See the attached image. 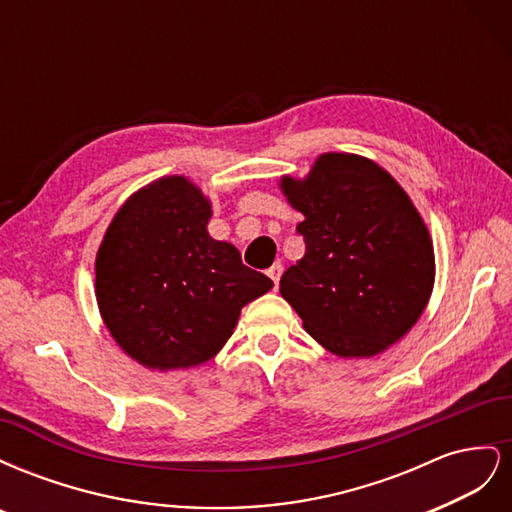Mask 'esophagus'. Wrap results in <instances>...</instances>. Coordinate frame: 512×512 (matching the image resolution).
I'll return each mask as SVG.
<instances>
[{"instance_id":"34e87169","label":"esophagus","mask_w":512,"mask_h":512,"mask_svg":"<svg viewBox=\"0 0 512 512\" xmlns=\"http://www.w3.org/2000/svg\"><path fill=\"white\" fill-rule=\"evenodd\" d=\"M282 273H284V267L280 265V262H275V265L267 271V275L271 277V280H273V284L277 286V282H280V277H282Z\"/></svg>"}]
</instances>
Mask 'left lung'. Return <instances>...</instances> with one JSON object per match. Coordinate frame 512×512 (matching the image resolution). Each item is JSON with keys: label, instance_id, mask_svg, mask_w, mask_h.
I'll return each mask as SVG.
<instances>
[{"label": "left lung", "instance_id": "1", "mask_svg": "<svg viewBox=\"0 0 512 512\" xmlns=\"http://www.w3.org/2000/svg\"><path fill=\"white\" fill-rule=\"evenodd\" d=\"M280 188L305 218V256L280 280L305 331L346 359L399 342L436 277L429 230L404 188L354 153H322L305 179L286 175Z\"/></svg>", "mask_w": 512, "mask_h": 512}]
</instances>
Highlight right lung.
Segmentation results:
<instances>
[{"label":"right lung","instance_id":"obj_1","mask_svg":"<svg viewBox=\"0 0 512 512\" xmlns=\"http://www.w3.org/2000/svg\"><path fill=\"white\" fill-rule=\"evenodd\" d=\"M211 203L181 175L153 181L115 213L96 256V299L121 350L149 369L213 359L241 307L273 282L209 237Z\"/></svg>","mask_w":512,"mask_h":512}]
</instances>
